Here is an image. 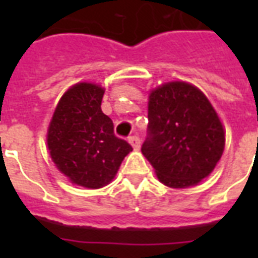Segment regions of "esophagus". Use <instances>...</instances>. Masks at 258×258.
Listing matches in <instances>:
<instances>
[{
	"label": "esophagus",
	"instance_id": "34e87169",
	"mask_svg": "<svg viewBox=\"0 0 258 258\" xmlns=\"http://www.w3.org/2000/svg\"><path fill=\"white\" fill-rule=\"evenodd\" d=\"M128 142H130V145L134 147V150L141 149V139H139V137H137V135H133V137H130Z\"/></svg>",
	"mask_w": 258,
	"mask_h": 258
}]
</instances>
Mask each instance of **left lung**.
I'll list each match as a JSON object with an SVG mask.
<instances>
[{
    "mask_svg": "<svg viewBox=\"0 0 258 258\" xmlns=\"http://www.w3.org/2000/svg\"><path fill=\"white\" fill-rule=\"evenodd\" d=\"M225 133L204 93L187 83L163 84L151 92L147 137L142 153L169 187H188L214 170Z\"/></svg>",
    "mask_w": 258,
    "mask_h": 258,
    "instance_id": "left-lung-1",
    "label": "left lung"
}]
</instances>
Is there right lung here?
Segmentation results:
<instances>
[{
    "instance_id": "obj_1",
    "label": "right lung",
    "mask_w": 258,
    "mask_h": 258,
    "mask_svg": "<svg viewBox=\"0 0 258 258\" xmlns=\"http://www.w3.org/2000/svg\"><path fill=\"white\" fill-rule=\"evenodd\" d=\"M104 89L80 83L68 89L48 130V147L57 169L74 183L99 188L113 179L133 147L113 133L101 111Z\"/></svg>"
}]
</instances>
